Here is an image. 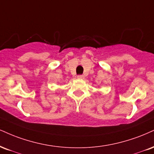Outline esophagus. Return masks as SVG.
I'll return each instance as SVG.
<instances>
[{
	"label": "esophagus",
	"instance_id": "34e87169",
	"mask_svg": "<svg viewBox=\"0 0 154 154\" xmlns=\"http://www.w3.org/2000/svg\"><path fill=\"white\" fill-rule=\"evenodd\" d=\"M77 78L79 79H83L85 78V76L84 75H78L77 76Z\"/></svg>",
	"mask_w": 154,
	"mask_h": 154
}]
</instances>
